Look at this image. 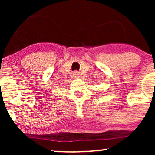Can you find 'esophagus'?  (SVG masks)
<instances>
[{"instance_id": "1", "label": "esophagus", "mask_w": 155, "mask_h": 155, "mask_svg": "<svg viewBox=\"0 0 155 155\" xmlns=\"http://www.w3.org/2000/svg\"><path fill=\"white\" fill-rule=\"evenodd\" d=\"M74 76H76V77H77V76H79V72L75 71L74 73Z\"/></svg>"}]
</instances>
